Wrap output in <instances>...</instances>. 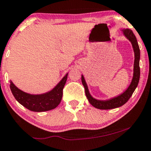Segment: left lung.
Returning <instances> with one entry per match:
<instances>
[{
  "label": "left lung",
  "mask_w": 151,
  "mask_h": 151,
  "mask_svg": "<svg viewBox=\"0 0 151 151\" xmlns=\"http://www.w3.org/2000/svg\"><path fill=\"white\" fill-rule=\"evenodd\" d=\"M123 34L127 40L130 42L132 45V48H133L134 52V69H133V77H132V81L128 88L126 89L125 91L123 92L120 95L111 98L108 100H97L96 99L93 98L91 95L89 93V91L87 86V84L86 83L85 79H84L83 76H81V81L83 85L84 88H85L86 96L87 99H88L89 103L94 107L99 109H114L119 107V106H122L124 104L127 102L129 99L130 98L131 96L132 95L133 92L137 88V85H138L139 80H140V48H139L138 43H137V39L132 32V30L129 29H126L122 30Z\"/></svg>",
  "instance_id": "1"
}]
</instances>
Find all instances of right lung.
Wrapping results in <instances>:
<instances>
[{
  "mask_svg": "<svg viewBox=\"0 0 151 151\" xmlns=\"http://www.w3.org/2000/svg\"><path fill=\"white\" fill-rule=\"evenodd\" d=\"M66 74L52 90L42 94H30L20 90L10 81V88L16 99L24 107L33 111H46L56 108L60 103L63 90L68 78Z\"/></svg>",
  "mask_w": 151,
  "mask_h": 151,
  "instance_id": "1",
  "label": "right lung"
}]
</instances>
